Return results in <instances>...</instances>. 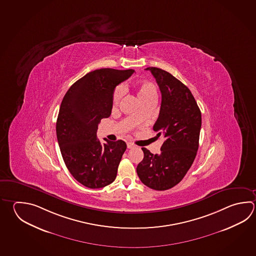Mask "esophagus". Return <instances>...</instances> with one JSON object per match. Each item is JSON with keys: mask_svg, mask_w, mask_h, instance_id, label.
<instances>
[{"mask_svg": "<svg viewBox=\"0 0 256 256\" xmlns=\"http://www.w3.org/2000/svg\"><path fill=\"white\" fill-rule=\"evenodd\" d=\"M126 146H128V148H135L136 146L133 143H131V142H128L126 143Z\"/></svg>", "mask_w": 256, "mask_h": 256, "instance_id": "obj_1", "label": "esophagus"}]
</instances>
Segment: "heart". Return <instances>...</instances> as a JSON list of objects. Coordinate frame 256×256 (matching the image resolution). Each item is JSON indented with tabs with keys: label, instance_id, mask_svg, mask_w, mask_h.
<instances>
[{
	"label": "heart",
	"instance_id": "b5f03b06",
	"mask_svg": "<svg viewBox=\"0 0 256 256\" xmlns=\"http://www.w3.org/2000/svg\"><path fill=\"white\" fill-rule=\"evenodd\" d=\"M126 88L118 87L113 94V106L116 108L124 95ZM136 95L142 103L146 102H156L158 98V88L153 82H141L136 83L135 86Z\"/></svg>",
	"mask_w": 256,
	"mask_h": 256
}]
</instances>
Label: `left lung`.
<instances>
[{
	"label": "left lung",
	"instance_id": "obj_1",
	"mask_svg": "<svg viewBox=\"0 0 256 256\" xmlns=\"http://www.w3.org/2000/svg\"><path fill=\"white\" fill-rule=\"evenodd\" d=\"M160 87L162 102L153 130L164 143L160 154L142 148L144 158L136 166L141 182L150 188L164 191L184 178L196 158L202 124L201 111L188 88L172 74L150 67Z\"/></svg>",
	"mask_w": 256,
	"mask_h": 256
}]
</instances>
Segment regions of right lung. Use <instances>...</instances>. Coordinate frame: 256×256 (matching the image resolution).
<instances>
[{"label": "right lung", "mask_w": 256, "mask_h": 256, "mask_svg": "<svg viewBox=\"0 0 256 256\" xmlns=\"http://www.w3.org/2000/svg\"><path fill=\"white\" fill-rule=\"evenodd\" d=\"M134 72L98 68L75 82L63 98L56 123L60 150L70 173L86 188H102L116 179L126 144H102L96 130L102 118L110 116L116 85Z\"/></svg>", "instance_id": "right-lung-1"}]
</instances>
